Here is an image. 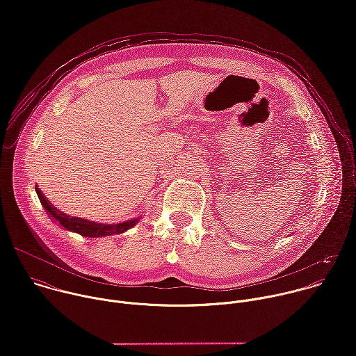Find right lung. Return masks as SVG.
I'll use <instances>...</instances> for the list:
<instances>
[{
  "instance_id": "add662e5",
  "label": "right lung",
  "mask_w": 356,
  "mask_h": 356,
  "mask_svg": "<svg viewBox=\"0 0 356 356\" xmlns=\"http://www.w3.org/2000/svg\"><path fill=\"white\" fill-rule=\"evenodd\" d=\"M36 194L42 202L43 209L52 216L62 227H65L69 231L77 232L83 236H88V238H103V236H110V235H118V234H124L125 231L131 229L132 227H135L140 218V217H134L128 221L124 222H118V224H101V222H94V221H88L84 218H79V217H70L62 211H59L56 207H54L50 204V201L44 197V194L39 190V186L35 187Z\"/></svg>"
}]
</instances>
